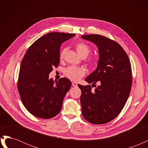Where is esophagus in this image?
Returning <instances> with one entry per match:
<instances>
[{
    "label": "esophagus",
    "mask_w": 148,
    "mask_h": 148,
    "mask_svg": "<svg viewBox=\"0 0 148 148\" xmlns=\"http://www.w3.org/2000/svg\"><path fill=\"white\" fill-rule=\"evenodd\" d=\"M77 83H76V82H73L72 83V86H73V87H77Z\"/></svg>",
    "instance_id": "34e87169"
}]
</instances>
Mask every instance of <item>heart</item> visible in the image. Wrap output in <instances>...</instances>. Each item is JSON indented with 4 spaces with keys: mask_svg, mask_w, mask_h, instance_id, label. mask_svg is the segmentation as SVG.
Segmentation results:
<instances>
[{
    "mask_svg": "<svg viewBox=\"0 0 148 148\" xmlns=\"http://www.w3.org/2000/svg\"><path fill=\"white\" fill-rule=\"evenodd\" d=\"M76 50L78 54L82 58H86L91 52V49L87 44L83 42H78L75 45ZM67 51V48H64L60 52V58L62 59L65 56ZM94 60H91L89 61V64L92 65L94 64ZM86 74V70L82 66H71L65 70V75L66 77L72 81H78L82 78Z\"/></svg>",
    "mask_w": 148,
    "mask_h": 148,
    "instance_id": "1",
    "label": "heart"
}]
</instances>
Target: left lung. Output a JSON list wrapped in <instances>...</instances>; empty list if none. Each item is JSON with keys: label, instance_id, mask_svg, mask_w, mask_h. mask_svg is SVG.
<instances>
[{"label": "left lung", "instance_id": "obj_1", "mask_svg": "<svg viewBox=\"0 0 148 148\" xmlns=\"http://www.w3.org/2000/svg\"><path fill=\"white\" fill-rule=\"evenodd\" d=\"M82 38L96 44L99 51L96 69L85 78L95 89L90 85L78 84L82 91V115L91 123H106L120 114L130 93V62L122 46L113 40L97 34L82 35Z\"/></svg>", "mask_w": 148, "mask_h": 148}]
</instances>
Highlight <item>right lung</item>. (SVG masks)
Here are the masks:
<instances>
[{"label":"right lung","mask_w":148,"mask_h":148,"mask_svg":"<svg viewBox=\"0 0 148 148\" xmlns=\"http://www.w3.org/2000/svg\"><path fill=\"white\" fill-rule=\"evenodd\" d=\"M75 34L49 33L36 40L26 51L21 61L18 90L29 112L44 119L59 114L71 83L62 78L58 82L49 78L53 66L60 63L62 44Z\"/></svg>","instance_id":"obj_1"}]
</instances>
